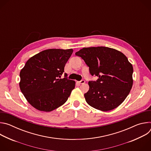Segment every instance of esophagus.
<instances>
[{"instance_id": "1", "label": "esophagus", "mask_w": 151, "mask_h": 151, "mask_svg": "<svg viewBox=\"0 0 151 151\" xmlns=\"http://www.w3.org/2000/svg\"><path fill=\"white\" fill-rule=\"evenodd\" d=\"M85 80H81V81H79V82H78V83H79V84H83V83H85Z\"/></svg>"}]
</instances>
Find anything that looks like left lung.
<instances>
[{"label":"left lung","instance_id":"obj_1","mask_svg":"<svg viewBox=\"0 0 151 151\" xmlns=\"http://www.w3.org/2000/svg\"><path fill=\"white\" fill-rule=\"evenodd\" d=\"M75 54L89 67L92 76L89 90L84 94L87 103L94 108L109 111L119 106L132 88L133 68L121 52L108 47L83 48Z\"/></svg>","mask_w":151,"mask_h":151}]
</instances>
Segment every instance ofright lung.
<instances>
[{
  "label": "right lung",
  "mask_w": 151,
  "mask_h": 151,
  "mask_svg": "<svg viewBox=\"0 0 151 151\" xmlns=\"http://www.w3.org/2000/svg\"><path fill=\"white\" fill-rule=\"evenodd\" d=\"M72 49H49L30 58L19 73L20 90L35 109L51 112L65 103L75 82L64 72Z\"/></svg>",
  "instance_id": "right-lung-1"
}]
</instances>
